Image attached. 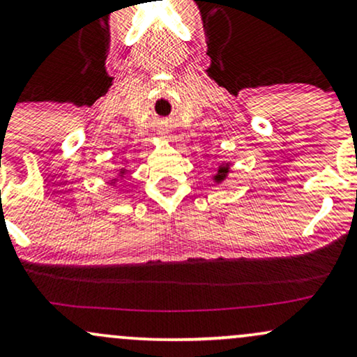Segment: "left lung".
Here are the masks:
<instances>
[{
  "label": "left lung",
  "mask_w": 357,
  "mask_h": 357,
  "mask_svg": "<svg viewBox=\"0 0 357 357\" xmlns=\"http://www.w3.org/2000/svg\"><path fill=\"white\" fill-rule=\"evenodd\" d=\"M229 174V163H222V165L219 167V169H217V175H215V182L219 183V182H222V180L225 178V175Z\"/></svg>",
  "instance_id": "8db88e82"
}]
</instances>
